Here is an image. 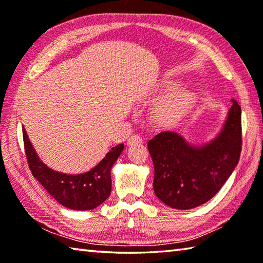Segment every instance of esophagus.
Masks as SVG:
<instances>
[{
  "label": "esophagus",
  "instance_id": "esophagus-1",
  "mask_svg": "<svg viewBox=\"0 0 263 263\" xmlns=\"http://www.w3.org/2000/svg\"><path fill=\"white\" fill-rule=\"evenodd\" d=\"M141 142H142L141 137L138 136V135H132L127 140L128 145H138V144H141Z\"/></svg>",
  "mask_w": 263,
  "mask_h": 263
}]
</instances>
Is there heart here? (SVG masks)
Masks as SVG:
<instances>
[{
  "label": "heart",
  "mask_w": 263,
  "mask_h": 263,
  "mask_svg": "<svg viewBox=\"0 0 263 263\" xmlns=\"http://www.w3.org/2000/svg\"><path fill=\"white\" fill-rule=\"evenodd\" d=\"M174 80H162V87L171 89L154 109V119L160 125H171L189 114L197 102V92L188 87H177ZM173 89H172L171 88Z\"/></svg>",
  "instance_id": "heart-1"
}]
</instances>
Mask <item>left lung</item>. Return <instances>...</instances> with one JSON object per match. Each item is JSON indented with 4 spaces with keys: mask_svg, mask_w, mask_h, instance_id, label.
<instances>
[{
    "mask_svg": "<svg viewBox=\"0 0 263 263\" xmlns=\"http://www.w3.org/2000/svg\"><path fill=\"white\" fill-rule=\"evenodd\" d=\"M241 142V108L235 100L220 132L202 145L190 144L176 132L159 133L147 144L157 197L177 210L210 201L237 167Z\"/></svg>",
    "mask_w": 263,
    "mask_h": 263,
    "instance_id": "1",
    "label": "left lung"
}]
</instances>
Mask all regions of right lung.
I'll return each mask as SVG.
<instances>
[{
  "instance_id": "obj_1",
  "label": "right lung",
  "mask_w": 263,
  "mask_h": 263,
  "mask_svg": "<svg viewBox=\"0 0 263 263\" xmlns=\"http://www.w3.org/2000/svg\"><path fill=\"white\" fill-rule=\"evenodd\" d=\"M25 154L32 175L55 201L78 211L91 210L103 203L111 193V168L124 149V144L111 148L105 157L82 174L70 175L51 169L39 159L23 128Z\"/></svg>"
}]
</instances>
